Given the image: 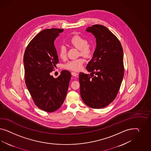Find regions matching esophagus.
<instances>
[{
	"label": "esophagus",
	"instance_id": "1",
	"mask_svg": "<svg viewBox=\"0 0 151 151\" xmlns=\"http://www.w3.org/2000/svg\"><path fill=\"white\" fill-rule=\"evenodd\" d=\"M71 75H72L73 76L76 77V76H78V74L77 73H75V72H72V73H71Z\"/></svg>",
	"mask_w": 151,
	"mask_h": 151
}]
</instances>
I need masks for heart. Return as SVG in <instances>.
Returning a JSON list of instances; mask_svg holds the SVG:
<instances>
[{
	"label": "heart",
	"mask_w": 151,
	"mask_h": 151,
	"mask_svg": "<svg viewBox=\"0 0 151 151\" xmlns=\"http://www.w3.org/2000/svg\"><path fill=\"white\" fill-rule=\"evenodd\" d=\"M69 43L70 45L78 49L80 54L85 57H88L91 54L92 50L91 45L83 37L80 35H74L69 39ZM59 56L62 59H66L67 56V49L65 46H61L60 47ZM83 63L84 60L82 58L71 60L65 64L64 68L72 71H78L82 68Z\"/></svg>",
	"instance_id": "heart-1"
}]
</instances>
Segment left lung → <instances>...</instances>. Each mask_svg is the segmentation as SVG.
Masks as SVG:
<instances>
[{"instance_id": "obj_1", "label": "left lung", "mask_w": 151, "mask_h": 151, "mask_svg": "<svg viewBox=\"0 0 151 151\" xmlns=\"http://www.w3.org/2000/svg\"><path fill=\"white\" fill-rule=\"evenodd\" d=\"M86 31L96 37V47L86 66L90 75L79 73L80 95L86 105L99 109L117 96L124 78V52L117 37L105 26L93 25Z\"/></svg>"}]
</instances>
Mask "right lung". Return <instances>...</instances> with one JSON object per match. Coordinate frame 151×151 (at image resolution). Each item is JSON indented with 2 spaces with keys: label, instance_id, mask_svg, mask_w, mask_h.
Masks as SVG:
<instances>
[{
  "label": "right lung",
  "instance_id": "right-lung-1",
  "mask_svg": "<svg viewBox=\"0 0 151 151\" xmlns=\"http://www.w3.org/2000/svg\"><path fill=\"white\" fill-rule=\"evenodd\" d=\"M63 31L57 28L41 31L29 43L24 55L27 90L35 105L48 112L58 110L63 104L71 77L67 70L56 78L50 74L59 63L54 42Z\"/></svg>",
  "mask_w": 151,
  "mask_h": 151
}]
</instances>
